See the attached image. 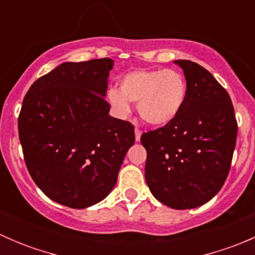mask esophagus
<instances>
[{
	"label": "esophagus",
	"mask_w": 255,
	"mask_h": 255,
	"mask_svg": "<svg viewBox=\"0 0 255 255\" xmlns=\"http://www.w3.org/2000/svg\"><path fill=\"white\" fill-rule=\"evenodd\" d=\"M134 134H135V140H137V142H139V140H140V135H142V130L138 129V128H135V129H134Z\"/></svg>",
	"instance_id": "1"
}]
</instances>
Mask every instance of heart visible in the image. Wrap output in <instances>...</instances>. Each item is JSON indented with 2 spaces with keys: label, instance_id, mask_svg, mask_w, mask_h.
Here are the masks:
<instances>
[{
  "label": "heart",
  "instance_id": "obj_1",
  "mask_svg": "<svg viewBox=\"0 0 255 255\" xmlns=\"http://www.w3.org/2000/svg\"><path fill=\"white\" fill-rule=\"evenodd\" d=\"M187 96V82L173 69L134 70L120 81V91L111 89L107 99L113 112L121 118L130 115L129 102H138V112L146 123L164 126L176 118Z\"/></svg>",
  "mask_w": 255,
  "mask_h": 255
}]
</instances>
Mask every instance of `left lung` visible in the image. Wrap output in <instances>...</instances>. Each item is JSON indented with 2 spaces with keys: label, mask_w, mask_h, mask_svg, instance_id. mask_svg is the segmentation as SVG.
I'll use <instances>...</instances> for the list:
<instances>
[{
  "label": "left lung",
  "mask_w": 255,
  "mask_h": 255,
  "mask_svg": "<svg viewBox=\"0 0 255 255\" xmlns=\"http://www.w3.org/2000/svg\"><path fill=\"white\" fill-rule=\"evenodd\" d=\"M184 71L187 96L174 121L143 133L145 181L158 201L189 210L210 201L231 169L237 121L228 92L212 74L190 60H175Z\"/></svg>",
  "instance_id": "left-lung-1"
}]
</instances>
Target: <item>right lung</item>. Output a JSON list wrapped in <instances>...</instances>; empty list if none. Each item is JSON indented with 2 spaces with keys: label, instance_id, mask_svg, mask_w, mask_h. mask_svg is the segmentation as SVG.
<instances>
[{
  "label": "right lung",
  "instance_id": "add662e5",
  "mask_svg": "<svg viewBox=\"0 0 255 255\" xmlns=\"http://www.w3.org/2000/svg\"><path fill=\"white\" fill-rule=\"evenodd\" d=\"M113 60L60 64L33 82L23 100L18 133L33 181L53 201L86 208L117 182L134 127L109 115L105 100Z\"/></svg>",
  "mask_w": 255,
  "mask_h": 255
}]
</instances>
